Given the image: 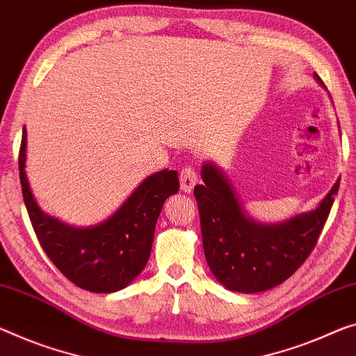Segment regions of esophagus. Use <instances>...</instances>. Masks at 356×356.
<instances>
[{
  "label": "esophagus",
  "instance_id": "1",
  "mask_svg": "<svg viewBox=\"0 0 356 356\" xmlns=\"http://www.w3.org/2000/svg\"><path fill=\"white\" fill-rule=\"evenodd\" d=\"M197 181H199V175H197L194 168L191 167L181 168V172H179V186H181L184 193H193Z\"/></svg>",
  "mask_w": 356,
  "mask_h": 356
}]
</instances>
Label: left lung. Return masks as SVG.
I'll return each instance as SVG.
<instances>
[{"label":"left lung","mask_w":356,"mask_h":356,"mask_svg":"<svg viewBox=\"0 0 356 356\" xmlns=\"http://www.w3.org/2000/svg\"><path fill=\"white\" fill-rule=\"evenodd\" d=\"M314 78L326 89L318 74ZM200 177L204 183L195 186L194 195L207 264L222 286L247 294L280 285L309 258L341 179L337 178L316 209L280 222H261L248 215L220 165L205 161Z\"/></svg>","instance_id":"8db88e82"}]
</instances>
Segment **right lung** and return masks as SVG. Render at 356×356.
<instances>
[{
	"mask_svg": "<svg viewBox=\"0 0 356 356\" xmlns=\"http://www.w3.org/2000/svg\"><path fill=\"white\" fill-rule=\"evenodd\" d=\"M26 129L22 134L19 172L25 207L42 250L76 286L114 293L129 286L149 259L157 218L179 189L177 170L146 177L121 207L94 226H73L38 205L26 177Z\"/></svg>",
	"mask_w": 356,
	"mask_h": 356,
	"instance_id": "add662e5",
	"label": "right lung"
}]
</instances>
